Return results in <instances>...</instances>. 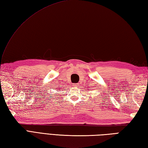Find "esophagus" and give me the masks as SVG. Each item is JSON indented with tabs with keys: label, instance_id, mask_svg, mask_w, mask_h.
Segmentation results:
<instances>
[{
	"label": "esophagus",
	"instance_id": "esophagus-1",
	"mask_svg": "<svg viewBox=\"0 0 148 148\" xmlns=\"http://www.w3.org/2000/svg\"><path fill=\"white\" fill-rule=\"evenodd\" d=\"M74 85H75V86H77V83H76V84H75Z\"/></svg>",
	"mask_w": 148,
	"mask_h": 148
}]
</instances>
